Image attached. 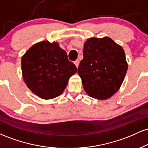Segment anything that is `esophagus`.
I'll list each match as a JSON object with an SVG mask.
<instances>
[{"instance_id":"34e87169","label":"esophagus","mask_w":148,"mask_h":148,"mask_svg":"<svg viewBox=\"0 0 148 148\" xmlns=\"http://www.w3.org/2000/svg\"><path fill=\"white\" fill-rule=\"evenodd\" d=\"M74 64H75V65L76 66V67H79V60H76L74 61Z\"/></svg>"}]
</instances>
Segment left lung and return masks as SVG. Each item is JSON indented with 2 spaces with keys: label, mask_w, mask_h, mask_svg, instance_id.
<instances>
[{
  "label": "left lung",
  "mask_w": 148,
  "mask_h": 148,
  "mask_svg": "<svg viewBox=\"0 0 148 148\" xmlns=\"http://www.w3.org/2000/svg\"><path fill=\"white\" fill-rule=\"evenodd\" d=\"M78 74L86 92L104 100L120 89L128 68L123 49L110 37H92L84 43Z\"/></svg>",
  "instance_id": "obj_1"
}]
</instances>
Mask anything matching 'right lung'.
Instances as JSON below:
<instances>
[{"instance_id":"obj_1","label":"right lung","mask_w":148,"mask_h":148,"mask_svg":"<svg viewBox=\"0 0 148 148\" xmlns=\"http://www.w3.org/2000/svg\"><path fill=\"white\" fill-rule=\"evenodd\" d=\"M21 70L30 90L42 99H51L63 92L77 68L58 42L42 41L32 46L22 56Z\"/></svg>"}]
</instances>
